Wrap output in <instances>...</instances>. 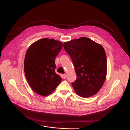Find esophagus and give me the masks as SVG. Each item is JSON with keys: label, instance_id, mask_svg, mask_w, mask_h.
I'll return each mask as SVG.
<instances>
[{"label": "esophagus", "instance_id": "esophagus-1", "mask_svg": "<svg viewBox=\"0 0 130 130\" xmlns=\"http://www.w3.org/2000/svg\"><path fill=\"white\" fill-rule=\"evenodd\" d=\"M61 77L62 78L65 79L66 78V74H63V75H61Z\"/></svg>", "mask_w": 130, "mask_h": 130}]
</instances>
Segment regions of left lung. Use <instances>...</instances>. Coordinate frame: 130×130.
<instances>
[{
	"label": "left lung",
	"instance_id": "obj_1",
	"mask_svg": "<svg viewBox=\"0 0 130 130\" xmlns=\"http://www.w3.org/2000/svg\"><path fill=\"white\" fill-rule=\"evenodd\" d=\"M64 48L70 57L77 75L71 84L75 92L83 98L94 95L104 84L107 75V58L103 47L82 37L65 42Z\"/></svg>",
	"mask_w": 130,
	"mask_h": 130
}]
</instances>
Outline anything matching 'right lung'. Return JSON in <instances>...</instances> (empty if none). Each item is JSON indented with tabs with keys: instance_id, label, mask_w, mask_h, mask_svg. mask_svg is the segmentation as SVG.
<instances>
[{
	"instance_id": "right-lung-1",
	"label": "right lung",
	"mask_w": 130,
	"mask_h": 130,
	"mask_svg": "<svg viewBox=\"0 0 130 130\" xmlns=\"http://www.w3.org/2000/svg\"><path fill=\"white\" fill-rule=\"evenodd\" d=\"M62 47L59 41L44 38L28 48L24 59V73L29 86L36 94L47 96L62 78L55 73V57Z\"/></svg>"
}]
</instances>
